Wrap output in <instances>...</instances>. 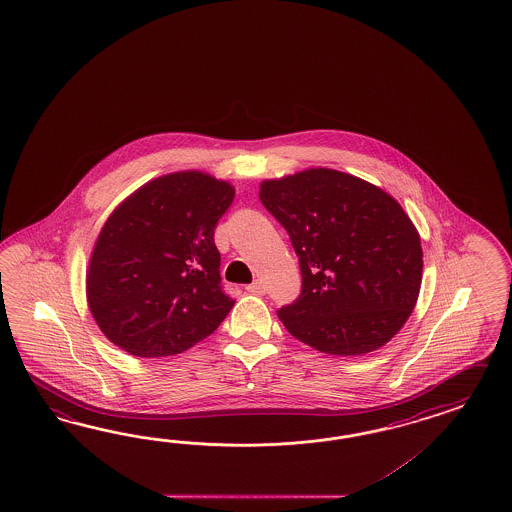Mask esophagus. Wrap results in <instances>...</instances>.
Here are the masks:
<instances>
[{"mask_svg": "<svg viewBox=\"0 0 512 512\" xmlns=\"http://www.w3.org/2000/svg\"><path fill=\"white\" fill-rule=\"evenodd\" d=\"M246 289H248V292H251V294H264L263 281H261V279H255Z\"/></svg>", "mask_w": 512, "mask_h": 512, "instance_id": "obj_1", "label": "esophagus"}]
</instances>
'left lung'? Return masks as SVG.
Masks as SVG:
<instances>
[{"mask_svg": "<svg viewBox=\"0 0 512 512\" xmlns=\"http://www.w3.org/2000/svg\"><path fill=\"white\" fill-rule=\"evenodd\" d=\"M259 197L300 257L302 294L277 311L289 333L330 356L389 343L423 279L421 238L399 201L328 167L263 180Z\"/></svg>", "mask_w": 512, "mask_h": 512, "instance_id": "left-lung-1", "label": "left lung"}]
</instances>
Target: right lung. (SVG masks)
<instances>
[{
	"instance_id": "right-lung-1",
	"label": "right lung",
	"mask_w": 512,
	"mask_h": 512,
	"mask_svg": "<svg viewBox=\"0 0 512 512\" xmlns=\"http://www.w3.org/2000/svg\"><path fill=\"white\" fill-rule=\"evenodd\" d=\"M235 186L188 169L145 182L104 221L85 296L100 332L136 358L175 356L203 341L235 300L220 287L214 229Z\"/></svg>"
}]
</instances>
